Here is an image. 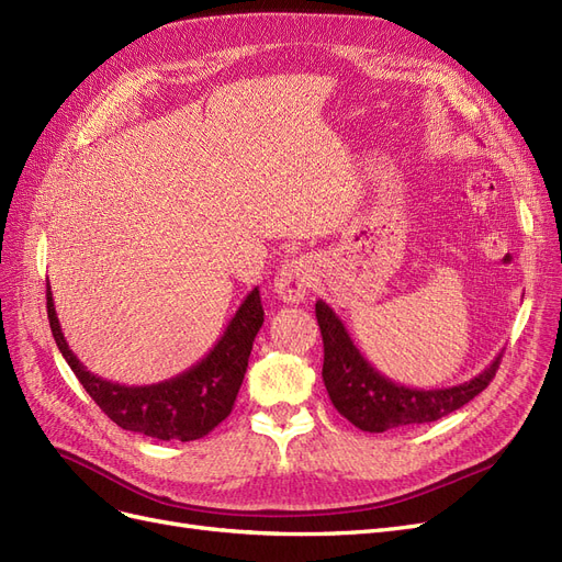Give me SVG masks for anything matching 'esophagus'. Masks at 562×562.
Returning a JSON list of instances; mask_svg holds the SVG:
<instances>
[{
  "instance_id": "esophagus-1",
  "label": "esophagus",
  "mask_w": 562,
  "mask_h": 562,
  "mask_svg": "<svg viewBox=\"0 0 562 562\" xmlns=\"http://www.w3.org/2000/svg\"><path fill=\"white\" fill-rule=\"evenodd\" d=\"M314 265L310 258H293L285 262L274 279V291L283 302H300L304 300L316 281Z\"/></svg>"
}]
</instances>
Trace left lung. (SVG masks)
Returning <instances> with one entry per match:
<instances>
[{
  "label": "left lung",
  "mask_w": 562,
  "mask_h": 562,
  "mask_svg": "<svg viewBox=\"0 0 562 562\" xmlns=\"http://www.w3.org/2000/svg\"><path fill=\"white\" fill-rule=\"evenodd\" d=\"M316 318L323 337V382H326L328 396L339 415L370 434L436 422L459 411L492 382L502 361L499 353L473 380L457 386H403L384 378L363 359L345 323L323 300L316 302Z\"/></svg>",
  "instance_id": "obj_1"
}]
</instances>
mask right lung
Masks as SVG:
<instances>
[{"label":"right lung","mask_w":562,"mask_h":562,"mask_svg":"<svg viewBox=\"0 0 562 562\" xmlns=\"http://www.w3.org/2000/svg\"><path fill=\"white\" fill-rule=\"evenodd\" d=\"M46 312L50 333L67 366L72 368L87 394L114 424L157 440H196L213 431L229 413L239 394L252 339L262 328L265 312L260 291L252 288L236 310L223 337L203 359L180 375L145 386L108 382L83 368L67 345L56 314L54 293L46 283Z\"/></svg>","instance_id":"1"}]
</instances>
